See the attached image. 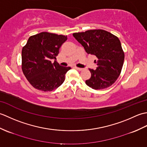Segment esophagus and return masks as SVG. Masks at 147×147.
Here are the masks:
<instances>
[{
	"mask_svg": "<svg viewBox=\"0 0 147 147\" xmlns=\"http://www.w3.org/2000/svg\"><path fill=\"white\" fill-rule=\"evenodd\" d=\"M74 68H75L76 69V70H78V71H82V70H83V69H82V68H80V67H74Z\"/></svg>",
	"mask_w": 147,
	"mask_h": 147,
	"instance_id": "obj_1",
	"label": "esophagus"
}]
</instances>
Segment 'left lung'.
Listing matches in <instances>:
<instances>
[{"instance_id": "8db88e82", "label": "left lung", "mask_w": 147, "mask_h": 147, "mask_svg": "<svg viewBox=\"0 0 147 147\" xmlns=\"http://www.w3.org/2000/svg\"><path fill=\"white\" fill-rule=\"evenodd\" d=\"M73 35L87 54L94 55L98 59L95 61L96 69H89L91 78L86 80V85L94 90L111 86L120 75L124 63V53L120 40L104 30H90Z\"/></svg>"}]
</instances>
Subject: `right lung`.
Segmentation results:
<instances>
[{
	"instance_id": "1",
	"label": "right lung",
	"mask_w": 147,
	"mask_h": 147,
	"mask_svg": "<svg viewBox=\"0 0 147 147\" xmlns=\"http://www.w3.org/2000/svg\"><path fill=\"white\" fill-rule=\"evenodd\" d=\"M67 36L42 32L31 36L22 49V70L34 88L51 92L63 83L70 67H63L55 61L59 49Z\"/></svg>"
}]
</instances>
